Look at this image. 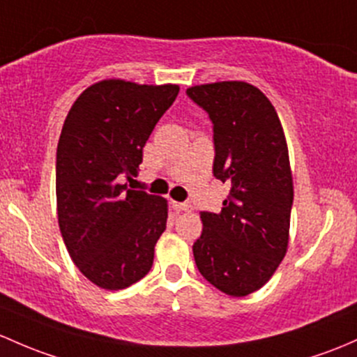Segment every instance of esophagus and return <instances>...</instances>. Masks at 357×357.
<instances>
[{
	"mask_svg": "<svg viewBox=\"0 0 357 357\" xmlns=\"http://www.w3.org/2000/svg\"><path fill=\"white\" fill-rule=\"evenodd\" d=\"M172 207H174L176 210H179V212H191V210H193L191 204H186V202H174V204H172Z\"/></svg>",
	"mask_w": 357,
	"mask_h": 357,
	"instance_id": "esophagus-1",
	"label": "esophagus"
}]
</instances>
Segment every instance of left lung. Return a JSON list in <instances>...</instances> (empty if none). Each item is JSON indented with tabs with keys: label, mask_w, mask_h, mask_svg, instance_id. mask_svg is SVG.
<instances>
[{
	"label": "left lung",
	"mask_w": 357,
	"mask_h": 357,
	"mask_svg": "<svg viewBox=\"0 0 357 357\" xmlns=\"http://www.w3.org/2000/svg\"><path fill=\"white\" fill-rule=\"evenodd\" d=\"M186 96L208 114L213 176L231 185L219 213H200L195 264L213 287L241 298L286 257L294 198L286 137L272 102L246 82L197 85Z\"/></svg>",
	"instance_id": "left-lung-1"
}]
</instances>
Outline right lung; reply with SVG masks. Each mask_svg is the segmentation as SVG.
Here are the masks:
<instances>
[{"instance_id":"1","label":"right lung","mask_w":357,"mask_h":357,"mask_svg":"<svg viewBox=\"0 0 357 357\" xmlns=\"http://www.w3.org/2000/svg\"><path fill=\"white\" fill-rule=\"evenodd\" d=\"M178 92V85L102 80L80 93L63 125L56 150L59 231L78 270L107 291L147 275L166 231L167 200L119 179L137 174L150 133Z\"/></svg>"}]
</instances>
